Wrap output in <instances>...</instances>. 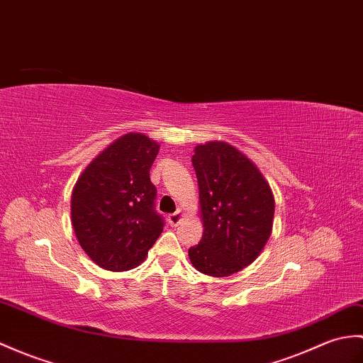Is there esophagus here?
Here are the masks:
<instances>
[{
	"instance_id": "1",
	"label": "esophagus",
	"mask_w": 363,
	"mask_h": 363,
	"mask_svg": "<svg viewBox=\"0 0 363 363\" xmlns=\"http://www.w3.org/2000/svg\"><path fill=\"white\" fill-rule=\"evenodd\" d=\"M182 216H184L182 210H178V212H174V213H172L170 216H168V223H170L172 225H178L181 223V220H182Z\"/></svg>"
}]
</instances>
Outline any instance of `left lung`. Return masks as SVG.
<instances>
[{"mask_svg":"<svg viewBox=\"0 0 363 363\" xmlns=\"http://www.w3.org/2000/svg\"><path fill=\"white\" fill-rule=\"evenodd\" d=\"M199 185L202 238L189 249L201 274L229 277L254 263L272 232L275 201L250 159L227 142H207L191 157Z\"/></svg>","mask_w":363,"mask_h":363,"instance_id":"left-lung-1","label":"left lung"}]
</instances>
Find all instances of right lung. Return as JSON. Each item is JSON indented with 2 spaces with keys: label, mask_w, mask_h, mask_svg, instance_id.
<instances>
[{
  "label": "right lung",
  "mask_w": 363,
  "mask_h": 363,
  "mask_svg": "<svg viewBox=\"0 0 363 363\" xmlns=\"http://www.w3.org/2000/svg\"><path fill=\"white\" fill-rule=\"evenodd\" d=\"M159 143L128 133L94 157L74 185L71 221L82 249L100 267L121 272L145 259L164 229L155 210L150 168Z\"/></svg>",
  "instance_id": "right-lung-1"
}]
</instances>
